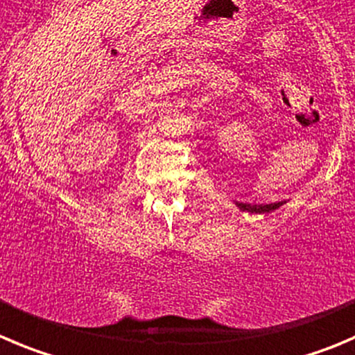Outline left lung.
Masks as SVG:
<instances>
[{"label": "left lung", "instance_id": "obj_1", "mask_svg": "<svg viewBox=\"0 0 355 355\" xmlns=\"http://www.w3.org/2000/svg\"><path fill=\"white\" fill-rule=\"evenodd\" d=\"M286 201H277V203L270 205H250V203H238V207L243 211H252V214H268L271 210H277L278 207H282Z\"/></svg>", "mask_w": 355, "mask_h": 355}]
</instances>
